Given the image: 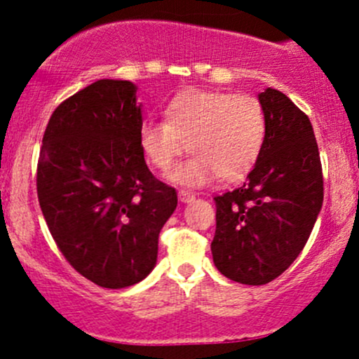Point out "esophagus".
I'll return each mask as SVG.
<instances>
[{"label": "esophagus", "instance_id": "esophagus-1", "mask_svg": "<svg viewBox=\"0 0 359 359\" xmlns=\"http://www.w3.org/2000/svg\"><path fill=\"white\" fill-rule=\"evenodd\" d=\"M179 200L182 201V203H193L194 200H196V196H194L193 193H189V191L180 189L179 191Z\"/></svg>", "mask_w": 359, "mask_h": 359}]
</instances>
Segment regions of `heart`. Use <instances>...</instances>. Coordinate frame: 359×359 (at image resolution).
I'll list each match as a JSON object with an SVG mask.
<instances>
[{
  "instance_id": "b5f03b06",
  "label": "heart",
  "mask_w": 359,
  "mask_h": 359,
  "mask_svg": "<svg viewBox=\"0 0 359 359\" xmlns=\"http://www.w3.org/2000/svg\"><path fill=\"white\" fill-rule=\"evenodd\" d=\"M267 137L262 104L252 95L217 90H189L166 107V119H146L140 146L161 172L189 151L170 179L189 187L205 186L220 175L224 180L245 177L259 159Z\"/></svg>"
}]
</instances>
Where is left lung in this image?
I'll return each mask as SVG.
<instances>
[{
    "label": "left lung",
    "mask_w": 359,
    "mask_h": 359,
    "mask_svg": "<svg viewBox=\"0 0 359 359\" xmlns=\"http://www.w3.org/2000/svg\"><path fill=\"white\" fill-rule=\"evenodd\" d=\"M267 137L241 187L215 196L213 264L229 280L266 285L306 247L323 205L313 125L280 90L259 93Z\"/></svg>",
    "instance_id": "1"
}]
</instances>
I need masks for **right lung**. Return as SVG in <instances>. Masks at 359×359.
Returning <instances> with one entry per match:
<instances>
[{"label":"right lung","instance_id":"1","mask_svg":"<svg viewBox=\"0 0 359 359\" xmlns=\"http://www.w3.org/2000/svg\"><path fill=\"white\" fill-rule=\"evenodd\" d=\"M137 86L99 79L50 118L36 189L66 260L102 288L142 281L156 266L159 231L177 193L149 172L140 146Z\"/></svg>","mask_w":359,"mask_h":359}]
</instances>
